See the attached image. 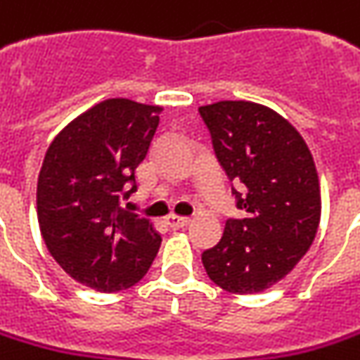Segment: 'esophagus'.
<instances>
[{
  "mask_svg": "<svg viewBox=\"0 0 360 360\" xmlns=\"http://www.w3.org/2000/svg\"><path fill=\"white\" fill-rule=\"evenodd\" d=\"M165 222H167V226H169V229H173V231H179V229H185V226L189 224L191 219H187V217H177V214H171V217L165 219Z\"/></svg>",
  "mask_w": 360,
  "mask_h": 360,
  "instance_id": "1",
  "label": "esophagus"
}]
</instances>
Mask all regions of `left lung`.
Listing matches in <instances>:
<instances>
[{
  "label": "left lung",
  "instance_id": "obj_1",
  "mask_svg": "<svg viewBox=\"0 0 360 360\" xmlns=\"http://www.w3.org/2000/svg\"><path fill=\"white\" fill-rule=\"evenodd\" d=\"M217 160L236 195L240 219H229L217 246L202 252L212 282L231 293H258L283 280L305 256L321 219L314 155L288 120L248 100L199 108Z\"/></svg>",
  "mask_w": 360,
  "mask_h": 360
}]
</instances>
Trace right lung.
<instances>
[{"mask_svg": "<svg viewBox=\"0 0 360 360\" xmlns=\"http://www.w3.org/2000/svg\"><path fill=\"white\" fill-rule=\"evenodd\" d=\"M161 106L108 98L51 141L37 181V219L46 250L96 292L138 283L161 246L153 222L120 207L138 191L136 167L160 126Z\"/></svg>", "mask_w": 360, "mask_h": 360, "instance_id": "right-lung-1", "label": "right lung"}]
</instances>
